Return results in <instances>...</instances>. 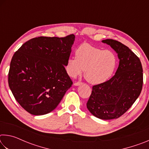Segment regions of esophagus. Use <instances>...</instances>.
I'll use <instances>...</instances> for the list:
<instances>
[{
  "label": "esophagus",
  "instance_id": "esophagus-1",
  "mask_svg": "<svg viewBox=\"0 0 149 149\" xmlns=\"http://www.w3.org/2000/svg\"><path fill=\"white\" fill-rule=\"evenodd\" d=\"M82 84V83L81 82H75V83H74V85L75 86H79V85H81Z\"/></svg>",
  "mask_w": 149,
  "mask_h": 149
}]
</instances>
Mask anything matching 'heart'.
<instances>
[{"label": "heart", "mask_w": 149, "mask_h": 149, "mask_svg": "<svg viewBox=\"0 0 149 149\" xmlns=\"http://www.w3.org/2000/svg\"><path fill=\"white\" fill-rule=\"evenodd\" d=\"M117 57L110 50L84 43L75 50V57H70L65 65L68 74L75 77L85 70V77L92 84H100L112 76L117 66Z\"/></svg>", "instance_id": "1"}]
</instances>
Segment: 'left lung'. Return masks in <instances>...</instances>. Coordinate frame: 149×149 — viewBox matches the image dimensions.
Masks as SVG:
<instances>
[{"label":"left lung","mask_w":149,"mask_h":149,"mask_svg":"<svg viewBox=\"0 0 149 149\" xmlns=\"http://www.w3.org/2000/svg\"><path fill=\"white\" fill-rule=\"evenodd\" d=\"M118 54L119 65L115 75L107 81L93 87L87 108L99 119H116L137 100L143 87V68L139 58L122 42L102 40Z\"/></svg>","instance_id":"8db88e82"}]
</instances>
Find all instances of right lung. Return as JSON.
I'll list each match as a JSON object with an SVG mask.
<instances>
[{"instance_id":"add662e5","label":"right lung","mask_w":149,"mask_h":149,"mask_svg":"<svg viewBox=\"0 0 149 149\" xmlns=\"http://www.w3.org/2000/svg\"><path fill=\"white\" fill-rule=\"evenodd\" d=\"M75 35L39 37L29 40L15 52L10 62L8 85L17 102L35 116L57 107L72 81L65 66Z\"/></svg>"}]
</instances>
